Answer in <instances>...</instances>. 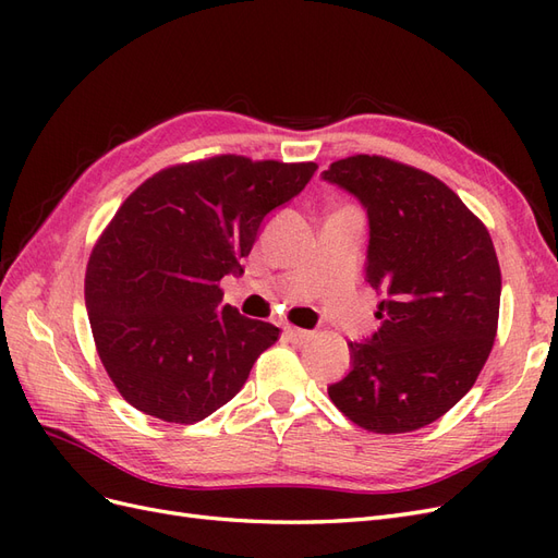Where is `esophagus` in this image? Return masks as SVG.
<instances>
[{
  "instance_id": "1",
  "label": "esophagus",
  "mask_w": 558,
  "mask_h": 558,
  "mask_svg": "<svg viewBox=\"0 0 558 558\" xmlns=\"http://www.w3.org/2000/svg\"><path fill=\"white\" fill-rule=\"evenodd\" d=\"M283 335H286V340H291V342H295V344L307 342L310 337H312V332H310V330L293 328V326H286V328H283Z\"/></svg>"
}]
</instances>
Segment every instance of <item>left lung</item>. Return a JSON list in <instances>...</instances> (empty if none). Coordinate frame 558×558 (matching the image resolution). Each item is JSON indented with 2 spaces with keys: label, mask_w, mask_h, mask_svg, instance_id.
Here are the masks:
<instances>
[{
  "label": "left lung",
  "mask_w": 558,
  "mask_h": 558,
  "mask_svg": "<svg viewBox=\"0 0 558 558\" xmlns=\"http://www.w3.org/2000/svg\"><path fill=\"white\" fill-rule=\"evenodd\" d=\"M367 211L365 281L381 326L349 342L351 369L328 386L335 408L373 433H410L449 412L492 353L500 267L488 230L449 185L379 156L320 174Z\"/></svg>",
  "instance_id": "left-lung-1"
}]
</instances>
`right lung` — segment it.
<instances>
[{"mask_svg":"<svg viewBox=\"0 0 558 558\" xmlns=\"http://www.w3.org/2000/svg\"><path fill=\"white\" fill-rule=\"evenodd\" d=\"M314 162L218 156L146 179L95 244L86 310L121 396L170 424H195L240 393L279 328L221 305L265 218L293 199Z\"/></svg>","mask_w":558,"mask_h":558,"instance_id":"obj_1","label":"right lung"}]
</instances>
